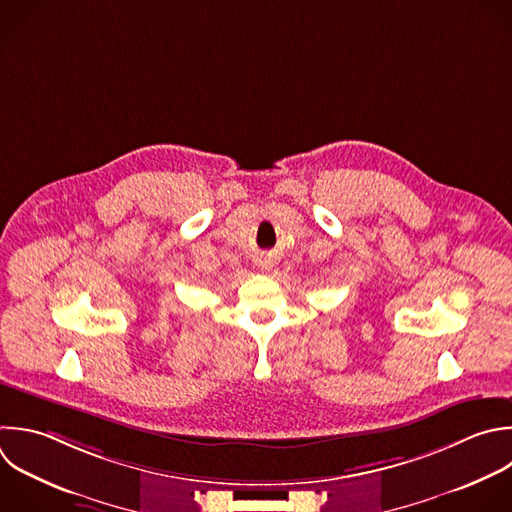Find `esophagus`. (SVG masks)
<instances>
[{
    "label": "esophagus",
    "instance_id": "1",
    "mask_svg": "<svg viewBox=\"0 0 512 512\" xmlns=\"http://www.w3.org/2000/svg\"><path fill=\"white\" fill-rule=\"evenodd\" d=\"M256 262H258V266H260L262 270H270V268L274 266V260L270 258V254H264V252L256 258Z\"/></svg>",
    "mask_w": 512,
    "mask_h": 512
}]
</instances>
